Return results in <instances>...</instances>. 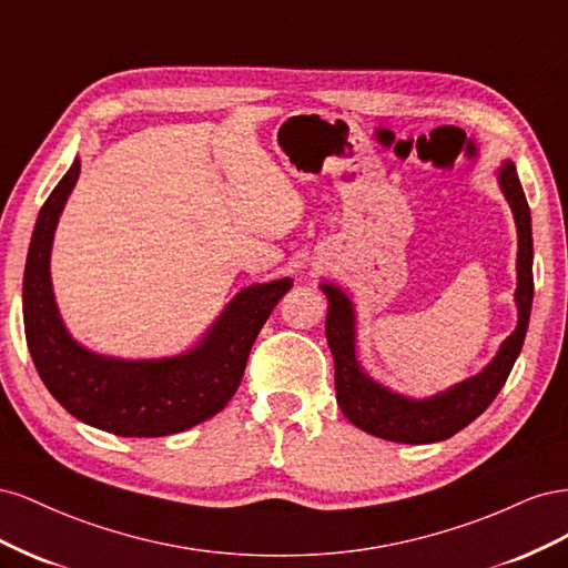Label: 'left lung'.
Listing matches in <instances>:
<instances>
[{
  "instance_id": "left-lung-1",
  "label": "left lung",
  "mask_w": 568,
  "mask_h": 568,
  "mask_svg": "<svg viewBox=\"0 0 568 568\" xmlns=\"http://www.w3.org/2000/svg\"><path fill=\"white\" fill-rule=\"evenodd\" d=\"M497 184H500V192L509 203L519 239L517 291H514L519 320L514 332L500 343L490 363L469 379L428 395V398H409V395L390 390L388 386L372 379L357 359V317L351 296L336 284H320L326 301H329L324 332L334 355L336 403L343 415L363 432L393 443H438L471 424L505 386L521 353L530 320L532 234L528 201L511 161H505L497 170Z\"/></svg>"
}]
</instances>
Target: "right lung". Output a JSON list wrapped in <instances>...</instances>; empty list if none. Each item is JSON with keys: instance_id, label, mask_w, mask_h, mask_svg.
<instances>
[{"instance_id": "add662e5", "label": "right lung", "mask_w": 568, "mask_h": 568, "mask_svg": "<svg viewBox=\"0 0 568 568\" xmlns=\"http://www.w3.org/2000/svg\"><path fill=\"white\" fill-rule=\"evenodd\" d=\"M80 178V159L44 201L23 274V322L30 357L47 390L84 424L125 438L186 432L230 403L242 384L261 326L294 280L239 291L196 346L170 357L99 355L65 329L51 286V246L63 205Z\"/></svg>"}]
</instances>
